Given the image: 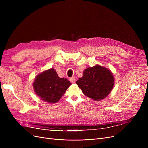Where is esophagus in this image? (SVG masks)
Returning <instances> with one entry per match:
<instances>
[{
  "label": "esophagus",
  "instance_id": "obj_1",
  "mask_svg": "<svg viewBox=\"0 0 148 148\" xmlns=\"http://www.w3.org/2000/svg\"><path fill=\"white\" fill-rule=\"evenodd\" d=\"M69 81L71 82V83H74L75 82V78L74 77H71V78L69 79Z\"/></svg>",
  "mask_w": 148,
  "mask_h": 148
}]
</instances>
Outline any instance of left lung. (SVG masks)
<instances>
[{"mask_svg": "<svg viewBox=\"0 0 148 148\" xmlns=\"http://www.w3.org/2000/svg\"><path fill=\"white\" fill-rule=\"evenodd\" d=\"M114 78L110 70L99 65L88 68L76 84L83 94L95 101L106 97L114 85Z\"/></svg>", "mask_w": 148, "mask_h": 148, "instance_id": "obj_1", "label": "left lung"}]
</instances>
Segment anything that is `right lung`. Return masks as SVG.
<instances>
[{"mask_svg": "<svg viewBox=\"0 0 148 148\" xmlns=\"http://www.w3.org/2000/svg\"><path fill=\"white\" fill-rule=\"evenodd\" d=\"M36 94L45 102L55 103L71 84L66 79L60 78L53 68L38 75L33 84Z\"/></svg>", "mask_w": 148, "mask_h": 148, "instance_id": "obj_1", "label": "right lung"}]
</instances>
